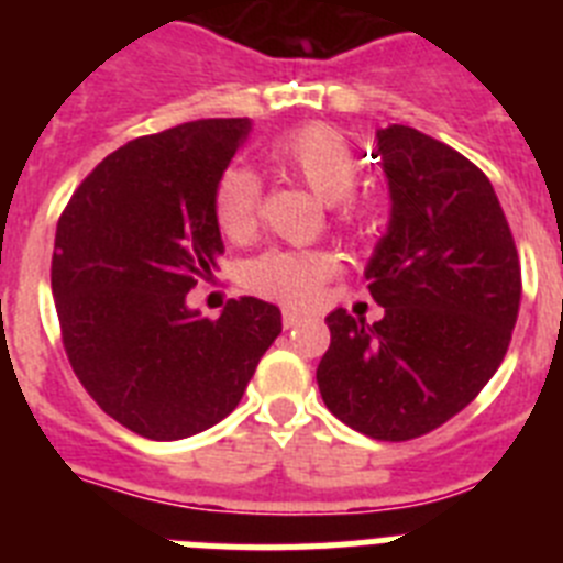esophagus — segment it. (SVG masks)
<instances>
[{"instance_id":"obj_1","label":"esophagus","mask_w":563,"mask_h":563,"mask_svg":"<svg viewBox=\"0 0 563 563\" xmlns=\"http://www.w3.org/2000/svg\"><path fill=\"white\" fill-rule=\"evenodd\" d=\"M305 321H307L305 312H298V310H285V312H282V324H285V330H292V327L305 324Z\"/></svg>"}]
</instances>
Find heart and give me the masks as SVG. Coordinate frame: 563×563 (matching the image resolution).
<instances>
[{"instance_id":"1","label":"heart","mask_w":563,"mask_h":563,"mask_svg":"<svg viewBox=\"0 0 563 563\" xmlns=\"http://www.w3.org/2000/svg\"><path fill=\"white\" fill-rule=\"evenodd\" d=\"M271 161L296 180L305 183L316 197L332 202L335 222L346 231H366L375 222V202L355 197L361 161L341 129L330 123H305L278 134L267 146ZM262 186L253 168L233 163L220 174L213 188V220L222 236H251L256 228ZM335 273V258L327 251H276L262 253L247 267V287L258 296L290 307H307L321 296V287Z\"/></svg>"}]
</instances>
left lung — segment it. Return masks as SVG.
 Listing matches in <instances>:
<instances>
[{"label": "left lung", "mask_w": 563, "mask_h": 563, "mask_svg": "<svg viewBox=\"0 0 563 563\" xmlns=\"http://www.w3.org/2000/svg\"><path fill=\"white\" fill-rule=\"evenodd\" d=\"M389 177V233L366 282L383 318L327 316L316 380L350 429L406 442L460 415L510 346L521 265L494 186L456 148L411 126L377 132Z\"/></svg>", "instance_id": "obj_1"}]
</instances>
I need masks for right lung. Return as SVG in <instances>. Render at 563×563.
<instances>
[{"label":"right lung","mask_w":563,"mask_h":563,"mask_svg":"<svg viewBox=\"0 0 563 563\" xmlns=\"http://www.w3.org/2000/svg\"><path fill=\"white\" fill-rule=\"evenodd\" d=\"M247 132V118H211L134 137L84 177L58 220L49 282L69 366L146 440L225 420L282 332L278 307L253 296L213 321L186 305L220 267L213 188Z\"/></svg>","instance_id":"add662e5"}]
</instances>
